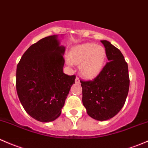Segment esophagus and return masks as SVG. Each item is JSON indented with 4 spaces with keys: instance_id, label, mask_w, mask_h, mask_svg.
I'll use <instances>...</instances> for the list:
<instances>
[{
    "instance_id": "esophagus-1",
    "label": "esophagus",
    "mask_w": 148,
    "mask_h": 148,
    "mask_svg": "<svg viewBox=\"0 0 148 148\" xmlns=\"http://www.w3.org/2000/svg\"><path fill=\"white\" fill-rule=\"evenodd\" d=\"M75 83H77V84L80 83V81H79V79L78 77H77V78L75 79Z\"/></svg>"
}]
</instances>
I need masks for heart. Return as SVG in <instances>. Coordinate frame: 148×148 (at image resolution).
I'll list each match as a JSON object with an SVG mask.
<instances>
[{
	"label": "heart",
	"mask_w": 148,
	"mask_h": 148,
	"mask_svg": "<svg viewBox=\"0 0 148 148\" xmlns=\"http://www.w3.org/2000/svg\"><path fill=\"white\" fill-rule=\"evenodd\" d=\"M106 49L95 43H84L73 47L69 55L72 63L79 64V73L83 78L91 80L99 75L106 60Z\"/></svg>",
	"instance_id": "heart-1"
}]
</instances>
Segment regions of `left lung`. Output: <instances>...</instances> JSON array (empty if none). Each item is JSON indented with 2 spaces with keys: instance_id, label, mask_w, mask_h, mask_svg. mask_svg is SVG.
Listing matches in <instances>:
<instances>
[{
  "instance_id": "1",
  "label": "left lung",
  "mask_w": 148,
  "mask_h": 148,
  "mask_svg": "<svg viewBox=\"0 0 148 148\" xmlns=\"http://www.w3.org/2000/svg\"><path fill=\"white\" fill-rule=\"evenodd\" d=\"M106 49L108 62L93 81H80L82 102L88 116L97 121L114 117L125 104L130 79L123 55L107 40H101Z\"/></svg>"
}]
</instances>
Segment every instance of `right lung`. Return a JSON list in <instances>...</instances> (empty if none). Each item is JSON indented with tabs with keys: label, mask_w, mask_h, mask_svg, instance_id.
<instances>
[{
	"label": "right lung",
	"mask_w": 148,
	"mask_h": 148,
	"mask_svg": "<svg viewBox=\"0 0 148 148\" xmlns=\"http://www.w3.org/2000/svg\"><path fill=\"white\" fill-rule=\"evenodd\" d=\"M65 47L58 35L46 37L27 49L17 66L16 90L25 111L43 123L54 121L62 109L76 76L63 72Z\"/></svg>",
	"instance_id": "right-lung-1"
}]
</instances>
